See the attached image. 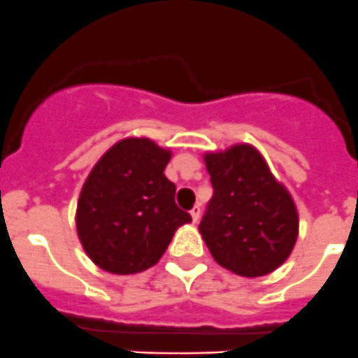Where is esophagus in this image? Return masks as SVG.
Instances as JSON below:
<instances>
[{
    "label": "esophagus",
    "instance_id": "1",
    "mask_svg": "<svg viewBox=\"0 0 358 358\" xmlns=\"http://www.w3.org/2000/svg\"><path fill=\"white\" fill-rule=\"evenodd\" d=\"M199 215H201V208L199 206H194L192 210H190V217H192L194 224H196V222L199 220Z\"/></svg>",
    "mask_w": 358,
    "mask_h": 358
}]
</instances>
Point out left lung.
Returning a JSON list of instances; mask_svg holds the SVG:
<instances>
[{
	"instance_id": "obj_1",
	"label": "left lung",
	"mask_w": 358,
	"mask_h": 358,
	"mask_svg": "<svg viewBox=\"0 0 358 358\" xmlns=\"http://www.w3.org/2000/svg\"><path fill=\"white\" fill-rule=\"evenodd\" d=\"M213 197L199 232L213 259L245 278L278 269L299 236L296 203L253 145L206 152Z\"/></svg>"
}]
</instances>
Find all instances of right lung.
<instances>
[{"label": "right lung", "mask_w": 358, "mask_h": 358, "mask_svg": "<svg viewBox=\"0 0 358 358\" xmlns=\"http://www.w3.org/2000/svg\"><path fill=\"white\" fill-rule=\"evenodd\" d=\"M169 148L150 138H124L101 155L76 204V234L89 259L113 275L155 266L176 229L192 222L164 176Z\"/></svg>", "instance_id": "obj_1"}]
</instances>
